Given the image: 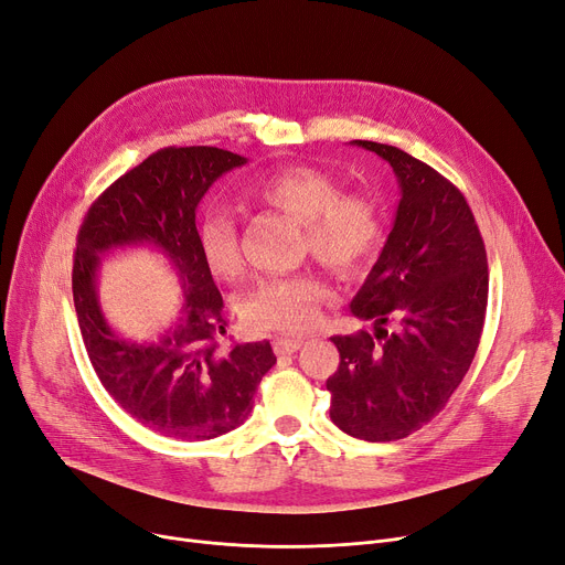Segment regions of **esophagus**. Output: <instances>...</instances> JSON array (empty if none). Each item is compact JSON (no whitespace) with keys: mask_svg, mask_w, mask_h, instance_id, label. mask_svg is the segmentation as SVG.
<instances>
[{"mask_svg":"<svg viewBox=\"0 0 565 565\" xmlns=\"http://www.w3.org/2000/svg\"><path fill=\"white\" fill-rule=\"evenodd\" d=\"M302 339H290V337H277L275 341H273V347H275V353L277 355H292L296 351H300V347H302Z\"/></svg>","mask_w":565,"mask_h":565,"instance_id":"34e87169","label":"esophagus"}]
</instances>
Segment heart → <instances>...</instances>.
<instances>
[{"label": "heart", "instance_id": "heart-1", "mask_svg": "<svg viewBox=\"0 0 565 565\" xmlns=\"http://www.w3.org/2000/svg\"><path fill=\"white\" fill-rule=\"evenodd\" d=\"M252 199L277 207L305 224L302 247L339 277H355L379 256L385 224L381 207L364 193H341L339 182L313 166H286L258 178ZM201 256L216 279H233L242 269L239 235L228 210H207L195 228ZM328 286L316 275L275 277L260 281L242 300L244 323L254 330H309Z\"/></svg>", "mask_w": 565, "mask_h": 565}]
</instances>
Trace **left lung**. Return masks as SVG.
I'll list each match as a JSON object with an SVG mask.
<instances>
[{
	"instance_id": "1",
	"label": "left lung",
	"mask_w": 565,
	"mask_h": 565,
	"mask_svg": "<svg viewBox=\"0 0 565 565\" xmlns=\"http://www.w3.org/2000/svg\"><path fill=\"white\" fill-rule=\"evenodd\" d=\"M395 170L402 199L385 247L351 302L374 334L332 337L330 418L349 436L397 440L444 408L478 351L489 269L461 191L399 147L353 140Z\"/></svg>"
}]
</instances>
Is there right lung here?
Masks as SVG:
<instances>
[{
    "instance_id": "obj_1",
    "label": "right lung",
    "mask_w": 565,
    "mask_h": 565,
    "mask_svg": "<svg viewBox=\"0 0 565 565\" xmlns=\"http://www.w3.org/2000/svg\"><path fill=\"white\" fill-rule=\"evenodd\" d=\"M244 163L218 147H166L113 182L78 231L71 281L89 362L131 418L168 438L210 440L239 427L277 362L269 341L218 349L224 300L195 239L203 195ZM134 246L163 253L185 290L174 326L145 342L115 333L98 302L100 258Z\"/></svg>"
}]
</instances>
